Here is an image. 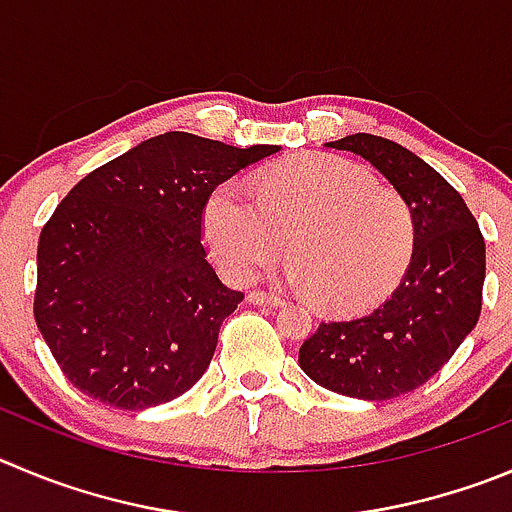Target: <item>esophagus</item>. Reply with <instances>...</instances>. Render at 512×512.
<instances>
[{
  "instance_id": "esophagus-1",
  "label": "esophagus",
  "mask_w": 512,
  "mask_h": 512,
  "mask_svg": "<svg viewBox=\"0 0 512 512\" xmlns=\"http://www.w3.org/2000/svg\"><path fill=\"white\" fill-rule=\"evenodd\" d=\"M247 300H250L252 305H262V308H280V305H283V298H278V295H270V293H262V290H252V293L247 295Z\"/></svg>"
}]
</instances>
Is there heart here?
Segmentation results:
<instances>
[{"mask_svg": "<svg viewBox=\"0 0 512 512\" xmlns=\"http://www.w3.org/2000/svg\"><path fill=\"white\" fill-rule=\"evenodd\" d=\"M204 240L224 275L247 283L283 252V278L333 310L389 293L414 250L412 207L394 186L338 156H300L257 179L224 181L204 204Z\"/></svg>", "mask_w": 512, "mask_h": 512, "instance_id": "obj_1", "label": "heart"}]
</instances>
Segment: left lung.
<instances>
[{
	"label": "left lung",
	"instance_id": "obj_1",
	"mask_svg": "<svg viewBox=\"0 0 512 512\" xmlns=\"http://www.w3.org/2000/svg\"><path fill=\"white\" fill-rule=\"evenodd\" d=\"M369 161L414 214V250L399 288L376 310L328 321L300 346L318 386L364 401L409 394L432 379L477 326L485 240L465 199L409 148L353 133L326 143Z\"/></svg>",
	"mask_w": 512,
	"mask_h": 512
}]
</instances>
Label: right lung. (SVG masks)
Returning a JSON list of instances; mask_svg holds the SVG:
<instances>
[{"mask_svg":"<svg viewBox=\"0 0 512 512\" xmlns=\"http://www.w3.org/2000/svg\"><path fill=\"white\" fill-rule=\"evenodd\" d=\"M278 151L169 131L90 171L57 204L37 245L35 321L75 389L138 412L202 379L245 298L209 265L204 204Z\"/></svg>","mask_w":512,"mask_h":512,"instance_id":"1","label":"right lung"}]
</instances>
